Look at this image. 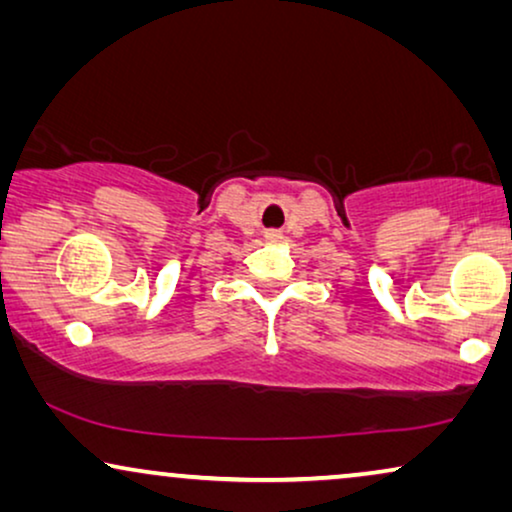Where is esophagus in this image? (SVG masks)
<instances>
[{
  "label": "esophagus",
  "mask_w": 512,
  "mask_h": 512,
  "mask_svg": "<svg viewBox=\"0 0 512 512\" xmlns=\"http://www.w3.org/2000/svg\"><path fill=\"white\" fill-rule=\"evenodd\" d=\"M265 240L279 242V240H282V233H279V230H265Z\"/></svg>",
  "instance_id": "34e87169"
}]
</instances>
